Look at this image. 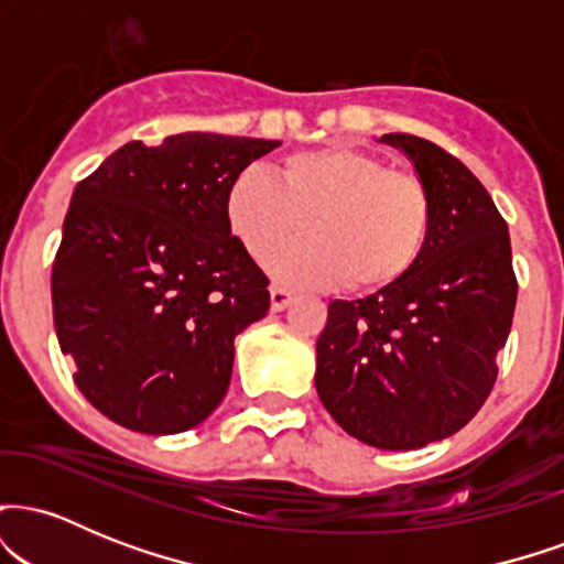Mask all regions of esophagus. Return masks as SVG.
<instances>
[{"label":"esophagus","instance_id":"esophagus-1","mask_svg":"<svg viewBox=\"0 0 564 564\" xmlns=\"http://www.w3.org/2000/svg\"><path fill=\"white\" fill-rule=\"evenodd\" d=\"M270 304H273V310H283L289 304V289L281 281L270 283Z\"/></svg>","mask_w":564,"mask_h":564}]
</instances>
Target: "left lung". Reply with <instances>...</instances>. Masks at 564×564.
Listing matches in <instances>:
<instances>
[{
  "label": "left lung",
  "mask_w": 564,
  "mask_h": 564,
  "mask_svg": "<svg viewBox=\"0 0 564 564\" xmlns=\"http://www.w3.org/2000/svg\"><path fill=\"white\" fill-rule=\"evenodd\" d=\"M273 148L206 132L129 142L76 185L53 262L55 332L111 422L177 435L223 403L232 341L270 304L228 200Z\"/></svg>",
  "instance_id": "8db88e82"
}]
</instances>
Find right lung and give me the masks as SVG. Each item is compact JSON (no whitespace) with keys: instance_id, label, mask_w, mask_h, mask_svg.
Returning a JSON list of instances; mask_svg holds the SVG:
<instances>
[{"instance_id":"obj_1","label":"right lung","mask_w":564,"mask_h":564,"mask_svg":"<svg viewBox=\"0 0 564 564\" xmlns=\"http://www.w3.org/2000/svg\"><path fill=\"white\" fill-rule=\"evenodd\" d=\"M379 142L411 161L424 204L366 187L339 223L349 260L405 270L328 304L315 390L347 435L411 451L456 435L488 400L517 278L507 223L462 161L413 134Z\"/></svg>"}]
</instances>
